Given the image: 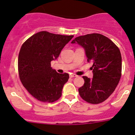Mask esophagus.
Listing matches in <instances>:
<instances>
[{
  "label": "esophagus",
  "mask_w": 135,
  "mask_h": 135,
  "mask_svg": "<svg viewBox=\"0 0 135 135\" xmlns=\"http://www.w3.org/2000/svg\"><path fill=\"white\" fill-rule=\"evenodd\" d=\"M76 76H76V74H70V78H74V77H76Z\"/></svg>",
  "instance_id": "obj_1"
}]
</instances>
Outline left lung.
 I'll return each instance as SVG.
<instances>
[{
    "label": "left lung",
    "instance_id": "obj_1",
    "mask_svg": "<svg viewBox=\"0 0 135 135\" xmlns=\"http://www.w3.org/2000/svg\"><path fill=\"white\" fill-rule=\"evenodd\" d=\"M85 50L88 62L93 63V78L83 76L84 84L78 89L80 97L91 104L107 100L115 90L122 74V55L116 45L100 34H88L71 42Z\"/></svg>",
    "mask_w": 135,
    "mask_h": 135
}]
</instances>
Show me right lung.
Here are the masks:
<instances>
[{
    "label": "right lung",
    "instance_id": "1",
    "mask_svg": "<svg viewBox=\"0 0 135 135\" xmlns=\"http://www.w3.org/2000/svg\"><path fill=\"white\" fill-rule=\"evenodd\" d=\"M73 37L41 31L31 36L21 46L18 57L20 80L37 100L53 103L61 97L69 75L57 73L51 67V61L57 59Z\"/></svg>",
    "mask_w": 135,
    "mask_h": 135
}]
</instances>
